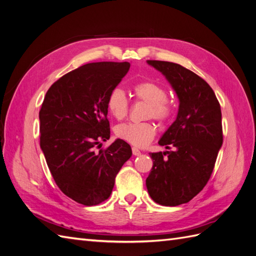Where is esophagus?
<instances>
[{
  "instance_id": "obj_1",
  "label": "esophagus",
  "mask_w": 256,
  "mask_h": 256,
  "mask_svg": "<svg viewBox=\"0 0 256 256\" xmlns=\"http://www.w3.org/2000/svg\"><path fill=\"white\" fill-rule=\"evenodd\" d=\"M132 154H134V156H138V154H141V152H140V150H138L136 147H132Z\"/></svg>"
}]
</instances>
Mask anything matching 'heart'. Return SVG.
I'll list each match as a JSON object with an SVG mask.
<instances>
[{
	"mask_svg": "<svg viewBox=\"0 0 256 256\" xmlns=\"http://www.w3.org/2000/svg\"><path fill=\"white\" fill-rule=\"evenodd\" d=\"M136 102L147 104L144 118H154L160 124H166L175 113V102L168 97V90L161 83L154 80L136 82L132 86ZM108 110L116 120H124L130 110L129 99L120 88L110 90L106 98ZM115 134L122 140L136 146H145L150 143L157 134V127L152 122H126L116 126Z\"/></svg>",
	"mask_w": 256,
	"mask_h": 256,
	"instance_id": "b5f03b06",
	"label": "heart"
}]
</instances>
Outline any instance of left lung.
<instances>
[{
  "label": "left lung",
  "instance_id": "8db88e82",
  "mask_svg": "<svg viewBox=\"0 0 256 256\" xmlns=\"http://www.w3.org/2000/svg\"><path fill=\"white\" fill-rule=\"evenodd\" d=\"M166 76L180 99L176 120L159 145L164 152H150L154 160L146 187L164 206L188 203L203 190L214 171L223 142L221 106L209 84L180 64L150 60Z\"/></svg>",
  "mask_w": 256,
  "mask_h": 256
}]
</instances>
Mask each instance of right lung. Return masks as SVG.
Returning a JSON list of instances; mask_svg holds the SVG:
<instances>
[{
  "label": "right lung",
  "instance_id": "right-lung-1",
  "mask_svg": "<svg viewBox=\"0 0 256 256\" xmlns=\"http://www.w3.org/2000/svg\"><path fill=\"white\" fill-rule=\"evenodd\" d=\"M130 68L128 62L85 64L54 82L40 111V147L54 182L85 206L111 196L115 177L131 157L130 145L110 138L106 98Z\"/></svg>",
  "mask_w": 256,
  "mask_h": 256
}]
</instances>
